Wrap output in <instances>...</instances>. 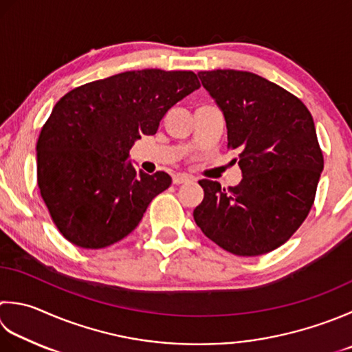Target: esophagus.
Returning a JSON list of instances; mask_svg holds the SVG:
<instances>
[{"label": "esophagus", "mask_w": 352, "mask_h": 352, "mask_svg": "<svg viewBox=\"0 0 352 352\" xmlns=\"http://www.w3.org/2000/svg\"><path fill=\"white\" fill-rule=\"evenodd\" d=\"M172 182H174V184H183V183L192 182V178L186 174H177L174 175V178H172Z\"/></svg>", "instance_id": "obj_1"}]
</instances>
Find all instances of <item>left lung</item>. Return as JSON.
Returning <instances> with one entry per match:
<instances>
[{"label": "left lung", "instance_id": "1", "mask_svg": "<svg viewBox=\"0 0 352 352\" xmlns=\"http://www.w3.org/2000/svg\"><path fill=\"white\" fill-rule=\"evenodd\" d=\"M198 76L223 111L243 180L227 189L199 182L204 198L194 209L195 223L238 256L272 252L290 239L314 203L323 155L313 117L296 96L254 73Z\"/></svg>", "mask_w": 352, "mask_h": 352}]
</instances>
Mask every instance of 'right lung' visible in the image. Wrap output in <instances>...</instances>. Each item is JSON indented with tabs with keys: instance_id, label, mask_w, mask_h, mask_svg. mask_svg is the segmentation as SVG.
Wrapping results in <instances>:
<instances>
[{
	"instance_id": "1",
	"label": "right lung",
	"mask_w": 352,
	"mask_h": 352,
	"mask_svg": "<svg viewBox=\"0 0 352 352\" xmlns=\"http://www.w3.org/2000/svg\"><path fill=\"white\" fill-rule=\"evenodd\" d=\"M198 88L192 72L146 68L80 85L54 105L36 144L38 186L64 238L103 249L139 226L172 178L137 170L129 151Z\"/></svg>"
}]
</instances>
